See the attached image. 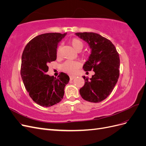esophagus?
Returning <instances> with one entry per match:
<instances>
[{"label":"esophagus","instance_id":"obj_1","mask_svg":"<svg viewBox=\"0 0 146 146\" xmlns=\"http://www.w3.org/2000/svg\"><path fill=\"white\" fill-rule=\"evenodd\" d=\"M76 77V76H70V80H73L74 78H75Z\"/></svg>","mask_w":146,"mask_h":146}]
</instances>
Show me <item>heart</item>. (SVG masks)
I'll return each mask as SVG.
<instances>
[{
  "mask_svg": "<svg viewBox=\"0 0 146 146\" xmlns=\"http://www.w3.org/2000/svg\"><path fill=\"white\" fill-rule=\"evenodd\" d=\"M70 44L77 52H80L83 48V42L77 38H73L70 41ZM57 56H60V48H58V50H57ZM80 63L77 62V61H67L63 64L61 68H62L63 71L66 72L70 74H74L76 72L77 70L80 68Z\"/></svg>",
  "mask_w": 146,
  "mask_h": 146,
  "instance_id": "1",
  "label": "heart"
}]
</instances>
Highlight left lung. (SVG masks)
<instances>
[{"instance_id":"obj_1","label":"left lung","mask_w":146,"mask_h":146,"mask_svg":"<svg viewBox=\"0 0 146 146\" xmlns=\"http://www.w3.org/2000/svg\"><path fill=\"white\" fill-rule=\"evenodd\" d=\"M88 43L91 52L83 66L88 72H95L91 78L83 76L85 85L80 89L82 98L90 102L98 103L105 99L115 86L119 76L120 59L116 48L108 39L98 33H75Z\"/></svg>"}]
</instances>
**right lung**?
<instances>
[{
  "label": "right lung",
  "instance_id": "1",
  "mask_svg": "<svg viewBox=\"0 0 146 146\" xmlns=\"http://www.w3.org/2000/svg\"><path fill=\"white\" fill-rule=\"evenodd\" d=\"M67 33H47L35 37L26 45L21 58V75L26 90L39 105L48 107L63 99L64 88L69 81L61 72L57 78L46 74L47 64L56 59L58 43Z\"/></svg>",
  "mask_w": 146,
  "mask_h": 146
}]
</instances>
